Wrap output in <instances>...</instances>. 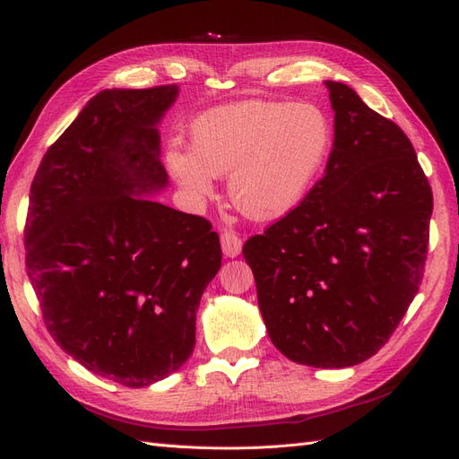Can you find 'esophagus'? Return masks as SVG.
Returning a JSON list of instances; mask_svg holds the SVG:
<instances>
[{"label": "esophagus", "mask_w": 459, "mask_h": 459, "mask_svg": "<svg viewBox=\"0 0 459 459\" xmlns=\"http://www.w3.org/2000/svg\"><path fill=\"white\" fill-rule=\"evenodd\" d=\"M220 245H221V253H224V256H228V258H235L241 255L243 243H241L238 233L224 231L220 235Z\"/></svg>", "instance_id": "34e87169"}]
</instances>
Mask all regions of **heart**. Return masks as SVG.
<instances>
[{"mask_svg":"<svg viewBox=\"0 0 459 459\" xmlns=\"http://www.w3.org/2000/svg\"><path fill=\"white\" fill-rule=\"evenodd\" d=\"M191 149L172 143L166 166L187 195L204 201L228 176L233 204L256 221L280 220L307 195L327 160L333 128L308 101H241L191 122Z\"/></svg>","mask_w":459,"mask_h":459,"instance_id":"heart-1","label":"heart"}]
</instances>
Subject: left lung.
Instances as JSON below:
<instances>
[{
	"label": "left lung",
	"mask_w": 459,
	"mask_h": 459,
	"mask_svg": "<svg viewBox=\"0 0 459 459\" xmlns=\"http://www.w3.org/2000/svg\"><path fill=\"white\" fill-rule=\"evenodd\" d=\"M335 137L304 201L243 247L273 346L312 368L366 362L423 277L433 191L408 135L325 80Z\"/></svg>",
	"instance_id": "left-lung-1"
}]
</instances>
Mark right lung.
Here are the masks:
<instances>
[{
  "mask_svg": "<svg viewBox=\"0 0 459 459\" xmlns=\"http://www.w3.org/2000/svg\"><path fill=\"white\" fill-rule=\"evenodd\" d=\"M178 93L93 95L30 187L26 272L48 331L78 364L132 388L187 362L221 266L211 221L151 199L169 186L157 128Z\"/></svg>",
  "mask_w": 459,
  "mask_h": 459,
  "instance_id": "obj_1",
  "label": "right lung"
}]
</instances>
